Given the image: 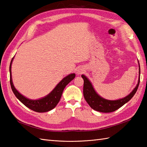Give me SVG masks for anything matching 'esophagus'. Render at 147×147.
<instances>
[{"mask_svg":"<svg viewBox=\"0 0 147 147\" xmlns=\"http://www.w3.org/2000/svg\"><path fill=\"white\" fill-rule=\"evenodd\" d=\"M83 71H84V70H83L82 68L78 69V71H77V73H78V74H81V73H82V72H83Z\"/></svg>","mask_w":147,"mask_h":147,"instance_id":"obj_1","label":"esophagus"}]
</instances>
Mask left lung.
Here are the masks:
<instances>
[{
	"instance_id": "1",
	"label": "left lung",
	"mask_w": 147,
	"mask_h": 147,
	"mask_svg": "<svg viewBox=\"0 0 147 147\" xmlns=\"http://www.w3.org/2000/svg\"><path fill=\"white\" fill-rule=\"evenodd\" d=\"M82 77L84 80L83 95L86 102L88 103V105L93 110L100 112H104V113H107V112H112L117 110L118 109L121 107L126 103L129 101L134 95L135 94L140 84V66L139 64L138 82L135 88L133 89V91L128 95H127L124 98L116 100H109L102 98L95 92L90 80L83 74H82Z\"/></svg>"
}]
</instances>
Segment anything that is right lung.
I'll use <instances>...</instances> for the list:
<instances>
[{"label":"right lung","mask_w":147,"mask_h":147,"mask_svg":"<svg viewBox=\"0 0 147 147\" xmlns=\"http://www.w3.org/2000/svg\"><path fill=\"white\" fill-rule=\"evenodd\" d=\"M14 57L12 59L11 61L10 66H9V72H10V84L11 89L13 92L14 94L16 96L17 98L21 103L30 109L31 110L35 111L37 112H45L52 110L56 105H57L59 100L61 98L62 92L64 91L65 86L71 82L74 78H75V74H70L68 76L64 78L60 82H59L54 89L49 93V95L45 96V97L40 98L38 100H31L25 96L21 95L18 90L15 88L12 80V74H11V65L13 61Z\"/></svg>","instance_id":"right-lung-1"}]
</instances>
